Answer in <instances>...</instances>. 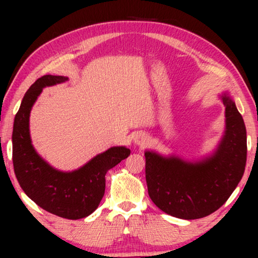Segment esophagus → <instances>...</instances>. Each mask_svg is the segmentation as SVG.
Listing matches in <instances>:
<instances>
[{
    "label": "esophagus",
    "instance_id": "obj_1",
    "mask_svg": "<svg viewBox=\"0 0 258 258\" xmlns=\"http://www.w3.org/2000/svg\"><path fill=\"white\" fill-rule=\"evenodd\" d=\"M134 142L137 146H146V144L149 142V139H148L147 135H144V134H139V135H136L135 139H134Z\"/></svg>",
    "mask_w": 258,
    "mask_h": 258
}]
</instances>
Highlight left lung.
Wrapping results in <instances>:
<instances>
[{"mask_svg":"<svg viewBox=\"0 0 258 258\" xmlns=\"http://www.w3.org/2000/svg\"><path fill=\"white\" fill-rule=\"evenodd\" d=\"M225 133L211 156L199 162L163 157L146 151L148 192L165 214L183 220L206 217L223 206L244 174L246 130L242 115L228 94Z\"/></svg>","mask_w":258,"mask_h":258,"instance_id":"1","label":"left lung"}]
</instances>
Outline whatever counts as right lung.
<instances>
[{
	"mask_svg": "<svg viewBox=\"0 0 258 258\" xmlns=\"http://www.w3.org/2000/svg\"><path fill=\"white\" fill-rule=\"evenodd\" d=\"M63 76L44 75L24 95L13 129V164L16 178L27 196L56 216L80 220L96 210L105 190V174L130 155L125 147H112L98 154L82 168L58 171L38 156L31 144L29 115L44 87L62 83Z\"/></svg>",
	"mask_w": 258,
	"mask_h": 258,
	"instance_id": "1",
	"label": "right lung"
}]
</instances>
